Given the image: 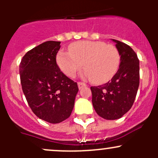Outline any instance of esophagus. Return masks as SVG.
<instances>
[{"label": "esophagus", "instance_id": "34e87169", "mask_svg": "<svg viewBox=\"0 0 158 158\" xmlns=\"http://www.w3.org/2000/svg\"><path fill=\"white\" fill-rule=\"evenodd\" d=\"M86 85H87L86 84L84 83V82H78V87H79V89H81L82 88H83V87L86 86Z\"/></svg>", "mask_w": 158, "mask_h": 158}]
</instances>
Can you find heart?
I'll use <instances>...</instances> for the list:
<instances>
[{"label":"heart","mask_w":158,"mask_h":158,"mask_svg":"<svg viewBox=\"0 0 158 158\" xmlns=\"http://www.w3.org/2000/svg\"><path fill=\"white\" fill-rule=\"evenodd\" d=\"M120 53L113 44L102 41H78L69 47V52L61 50L56 60L60 69L73 78L83 68L82 76L94 83H103L114 76L120 65Z\"/></svg>","instance_id":"1"}]
</instances>
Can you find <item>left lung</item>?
<instances>
[{"label":"left lung","mask_w":158,"mask_h":158,"mask_svg":"<svg viewBox=\"0 0 158 158\" xmlns=\"http://www.w3.org/2000/svg\"><path fill=\"white\" fill-rule=\"evenodd\" d=\"M121 56L118 70L107 83L92 86V105L100 117L120 118L131 108L139 86V60L128 45L113 40Z\"/></svg>","instance_id":"left-lung-1"}]
</instances>
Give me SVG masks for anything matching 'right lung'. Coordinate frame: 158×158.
Returning <instances> with one entry per match:
<instances>
[{
  "label": "right lung",
  "mask_w": 158,
  "mask_h": 158,
  "mask_svg": "<svg viewBox=\"0 0 158 158\" xmlns=\"http://www.w3.org/2000/svg\"><path fill=\"white\" fill-rule=\"evenodd\" d=\"M60 42L47 41L28 51L20 62V82L28 105L39 118L52 124L69 117L79 88L60 71Z\"/></svg>",
  "instance_id": "add662e5"
}]
</instances>
